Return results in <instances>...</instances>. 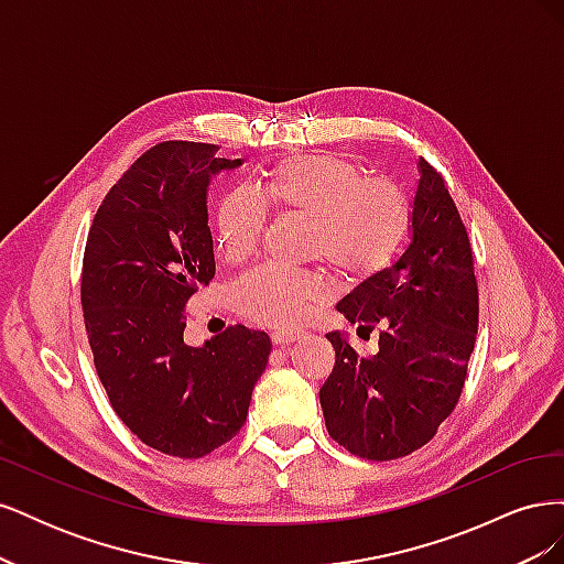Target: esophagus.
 Instances as JSON below:
<instances>
[{
    "instance_id": "1",
    "label": "esophagus",
    "mask_w": 564,
    "mask_h": 564,
    "mask_svg": "<svg viewBox=\"0 0 564 564\" xmlns=\"http://www.w3.org/2000/svg\"><path fill=\"white\" fill-rule=\"evenodd\" d=\"M299 336L301 334L294 332V329H278L275 334H272V344H275V346H289V344H294Z\"/></svg>"
}]
</instances>
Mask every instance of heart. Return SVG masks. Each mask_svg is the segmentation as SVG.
I'll list each match as a JSON object with an SVG mask.
<instances>
[{"label": "heart", "mask_w": 564, "mask_h": 564, "mask_svg": "<svg viewBox=\"0 0 564 564\" xmlns=\"http://www.w3.org/2000/svg\"><path fill=\"white\" fill-rule=\"evenodd\" d=\"M308 218L305 253L327 263L340 282L381 275L412 232V202L398 183L367 178L362 164L317 152L278 164L253 191L235 187L216 204L214 228L228 259H247L261 240L268 212ZM329 296L317 272L256 268L240 278L230 299L245 317L296 324Z\"/></svg>", "instance_id": "b5f03b06"}]
</instances>
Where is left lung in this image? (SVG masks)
Segmentation results:
<instances>
[{
  "mask_svg": "<svg viewBox=\"0 0 564 564\" xmlns=\"http://www.w3.org/2000/svg\"><path fill=\"white\" fill-rule=\"evenodd\" d=\"M412 242L388 270L336 303L357 334L379 332L360 357L340 332L319 388L329 435L350 454L390 460L431 442L460 398L477 334L473 249L447 183L419 158Z\"/></svg>",
  "mask_w": 564,
  "mask_h": 564,
  "instance_id": "1",
  "label": "left lung"
}]
</instances>
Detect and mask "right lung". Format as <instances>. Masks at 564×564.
<instances>
[{
  "mask_svg": "<svg viewBox=\"0 0 564 564\" xmlns=\"http://www.w3.org/2000/svg\"><path fill=\"white\" fill-rule=\"evenodd\" d=\"M216 145L164 141L135 160L100 204L82 263V311L98 379L148 447L199 458L242 429L270 338L235 324L183 344L185 303L216 275L209 178L242 160Z\"/></svg>",
  "mask_w": 564,
  "mask_h": 564,
  "instance_id": "right-lung-1",
  "label": "right lung"
}]
</instances>
